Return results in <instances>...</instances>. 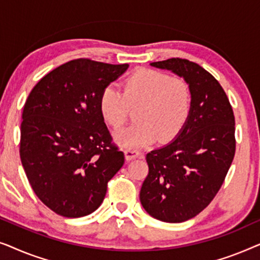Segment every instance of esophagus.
<instances>
[{"label": "esophagus", "mask_w": 260, "mask_h": 260, "mask_svg": "<svg viewBox=\"0 0 260 260\" xmlns=\"http://www.w3.org/2000/svg\"><path fill=\"white\" fill-rule=\"evenodd\" d=\"M124 154H125V159L127 162L131 161V159H134V158L141 157L142 156L140 151L135 150V149H130V148H126L125 150H124Z\"/></svg>", "instance_id": "34e87169"}]
</instances>
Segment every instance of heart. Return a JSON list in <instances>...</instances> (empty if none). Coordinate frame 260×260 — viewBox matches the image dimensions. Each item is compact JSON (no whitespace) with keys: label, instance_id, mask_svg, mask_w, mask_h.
Wrapping results in <instances>:
<instances>
[{"label":"heart","instance_id":"heart-1","mask_svg":"<svg viewBox=\"0 0 260 260\" xmlns=\"http://www.w3.org/2000/svg\"><path fill=\"white\" fill-rule=\"evenodd\" d=\"M193 105L190 87L182 78L155 70H140L124 80L123 92L106 86L99 97V111L105 123L119 129L129 119L131 109H137L136 124L117 135L125 147L173 141L189 119Z\"/></svg>","mask_w":260,"mask_h":260}]
</instances>
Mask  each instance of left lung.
Wrapping results in <instances>:
<instances>
[{
    "label": "left lung",
    "instance_id": "1",
    "mask_svg": "<svg viewBox=\"0 0 260 260\" xmlns=\"http://www.w3.org/2000/svg\"><path fill=\"white\" fill-rule=\"evenodd\" d=\"M150 65L183 77L193 105L179 136L147 154L140 200L152 218L183 222L204 211L221 188L236 154V120L221 85L200 65L180 58Z\"/></svg>",
    "mask_w": 260,
    "mask_h": 260
}]
</instances>
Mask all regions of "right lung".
Masks as SVG:
<instances>
[{
  "label": "right lung",
  "mask_w": 260,
  "mask_h": 260,
  "mask_svg": "<svg viewBox=\"0 0 260 260\" xmlns=\"http://www.w3.org/2000/svg\"><path fill=\"white\" fill-rule=\"evenodd\" d=\"M129 65L76 59L35 85L22 112L20 157L37 197L56 214L80 218L104 200L124 152L99 111V97Z\"/></svg>",
  "instance_id": "1"
}]
</instances>
